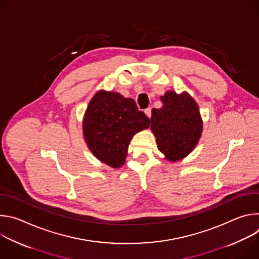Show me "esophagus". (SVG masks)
I'll return each instance as SVG.
<instances>
[{
	"label": "esophagus",
	"instance_id": "esophagus-1",
	"mask_svg": "<svg viewBox=\"0 0 259 259\" xmlns=\"http://www.w3.org/2000/svg\"><path fill=\"white\" fill-rule=\"evenodd\" d=\"M144 114L149 118H151L152 117V108L151 107H147L146 109H144Z\"/></svg>",
	"mask_w": 259,
	"mask_h": 259
}]
</instances>
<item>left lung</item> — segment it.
<instances>
[{"label":"left lung","instance_id":"8db88e82","mask_svg":"<svg viewBox=\"0 0 259 259\" xmlns=\"http://www.w3.org/2000/svg\"><path fill=\"white\" fill-rule=\"evenodd\" d=\"M160 99L163 106L153 108L151 128L159 151L176 162L195 149L203 131L202 118L197 102L187 92L167 91Z\"/></svg>","mask_w":259,"mask_h":259}]
</instances>
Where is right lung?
Segmentation results:
<instances>
[{
	"instance_id": "obj_1",
	"label": "right lung",
	"mask_w": 259,
	"mask_h": 259,
	"mask_svg": "<svg viewBox=\"0 0 259 259\" xmlns=\"http://www.w3.org/2000/svg\"><path fill=\"white\" fill-rule=\"evenodd\" d=\"M149 126L150 119L138 110L132 98L104 90L93 96L83 119L88 149L95 158L113 168L124 165L133 135Z\"/></svg>"
}]
</instances>
